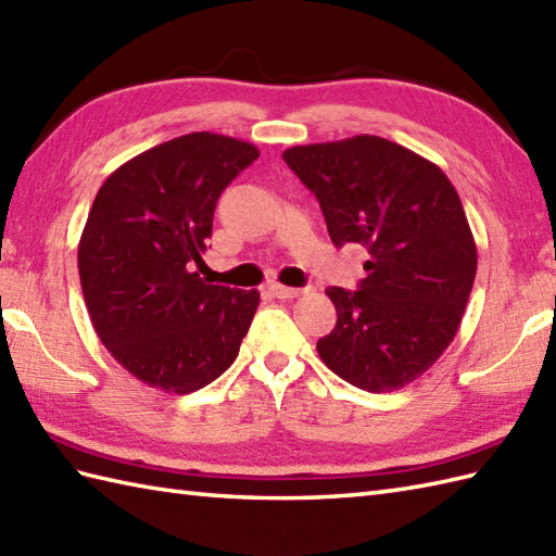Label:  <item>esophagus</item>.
<instances>
[{
	"mask_svg": "<svg viewBox=\"0 0 556 556\" xmlns=\"http://www.w3.org/2000/svg\"><path fill=\"white\" fill-rule=\"evenodd\" d=\"M269 291H271V296H277V299H296L303 293V289H291L285 285H271Z\"/></svg>",
	"mask_w": 556,
	"mask_h": 556,
	"instance_id": "34e87169",
	"label": "esophagus"
}]
</instances>
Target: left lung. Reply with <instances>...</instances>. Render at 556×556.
<instances>
[{"label": "left lung", "instance_id": "obj_1", "mask_svg": "<svg viewBox=\"0 0 556 556\" xmlns=\"http://www.w3.org/2000/svg\"><path fill=\"white\" fill-rule=\"evenodd\" d=\"M323 207L334 245L363 243L358 291L329 287L337 327L317 353L341 380L380 394L430 370L456 337L478 251L464 205L434 162L380 136L285 150Z\"/></svg>", "mask_w": 556, "mask_h": 556}]
</instances>
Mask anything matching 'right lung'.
Wrapping results in <instances>:
<instances>
[{"label":"right lung","instance_id":"obj_1","mask_svg":"<svg viewBox=\"0 0 556 556\" xmlns=\"http://www.w3.org/2000/svg\"><path fill=\"white\" fill-rule=\"evenodd\" d=\"M257 148L198 131L124 162L100 186L78 243L83 299L114 361L148 387L191 394L229 368L260 293L205 285L215 205Z\"/></svg>","mask_w":556,"mask_h":556}]
</instances>
